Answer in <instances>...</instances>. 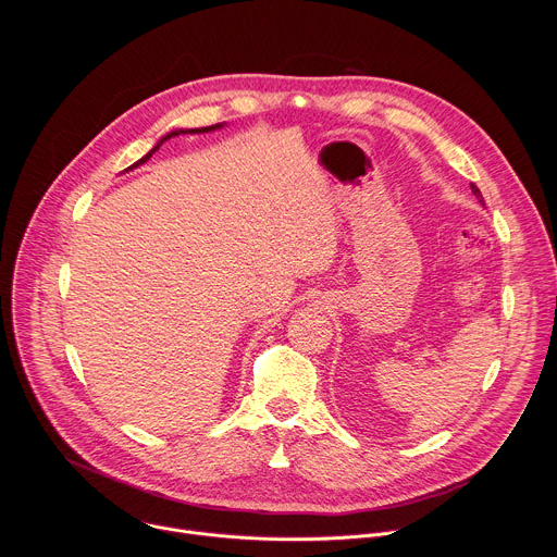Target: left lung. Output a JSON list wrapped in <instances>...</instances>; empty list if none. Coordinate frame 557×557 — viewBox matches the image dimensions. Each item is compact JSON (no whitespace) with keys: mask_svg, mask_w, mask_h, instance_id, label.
<instances>
[{"mask_svg":"<svg viewBox=\"0 0 557 557\" xmlns=\"http://www.w3.org/2000/svg\"><path fill=\"white\" fill-rule=\"evenodd\" d=\"M471 191H473V196H475V198H479V200H481V202L485 205V200H483V194H481V189H479V187H475L473 183H471Z\"/></svg>","mask_w":557,"mask_h":557,"instance_id":"left-lung-1","label":"left lung"}]
</instances>
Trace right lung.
<instances>
[{"mask_svg": "<svg viewBox=\"0 0 557 557\" xmlns=\"http://www.w3.org/2000/svg\"><path fill=\"white\" fill-rule=\"evenodd\" d=\"M215 127H220V125H211V127H202V129H191V132H209V129H215ZM181 132H183V129H181ZM181 132H172V134H168V136H165L161 143H158V145H156V147H153L149 153H145V156L140 158V161H138V163H134L132 168H138V165H143V163H147V161H149V156H151V153H153L158 147H161V145H163L168 138H172V136H178ZM183 134H185V132H183ZM132 168H127V170H132Z\"/></svg>", "mask_w": 557, "mask_h": 557, "instance_id": "add662e5", "label": "right lung"}]
</instances>
